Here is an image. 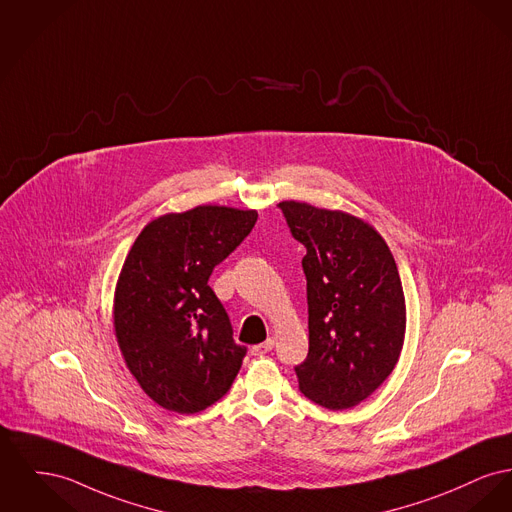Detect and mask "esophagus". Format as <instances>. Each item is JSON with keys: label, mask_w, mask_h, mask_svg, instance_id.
Returning <instances> with one entry per match:
<instances>
[{"label": "esophagus", "mask_w": 512, "mask_h": 512, "mask_svg": "<svg viewBox=\"0 0 512 512\" xmlns=\"http://www.w3.org/2000/svg\"><path fill=\"white\" fill-rule=\"evenodd\" d=\"M272 348H274V338L269 336L265 342H261V344H255L253 348H251V354L253 356H265V354H269Z\"/></svg>", "instance_id": "1"}]
</instances>
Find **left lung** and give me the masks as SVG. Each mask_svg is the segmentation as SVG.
Returning <instances> with one entry per match:
<instances>
[{"mask_svg": "<svg viewBox=\"0 0 512 512\" xmlns=\"http://www.w3.org/2000/svg\"><path fill=\"white\" fill-rule=\"evenodd\" d=\"M290 232L307 249L309 354L296 367L300 391L348 410L377 391L398 363L406 300L387 241L344 211L282 201Z\"/></svg>", "mask_w": 512, "mask_h": 512, "instance_id": "1", "label": "left lung"}]
</instances>
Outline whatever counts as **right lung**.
I'll return each instance as SVG.
<instances>
[{
	"instance_id": "add662e5",
	"label": "right lung",
	"mask_w": 512,
	"mask_h": 512,
	"mask_svg": "<svg viewBox=\"0 0 512 512\" xmlns=\"http://www.w3.org/2000/svg\"><path fill=\"white\" fill-rule=\"evenodd\" d=\"M257 222V211L199 205L151 220L131 245L114 292V332L127 369L152 400L197 414L232 387L245 346L209 286Z\"/></svg>"
}]
</instances>
